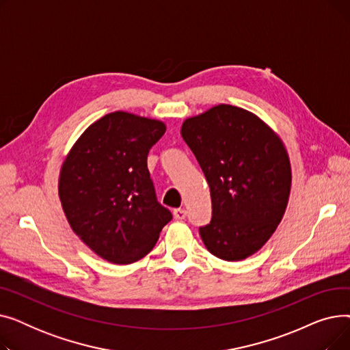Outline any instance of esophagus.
Here are the masks:
<instances>
[{"label":"esophagus","instance_id":"34e87169","mask_svg":"<svg viewBox=\"0 0 350 350\" xmlns=\"http://www.w3.org/2000/svg\"><path fill=\"white\" fill-rule=\"evenodd\" d=\"M173 214H174V218H176V219H180V221H181V219H185V218L187 217V211H186L185 208H176V210L173 211Z\"/></svg>","mask_w":350,"mask_h":350}]
</instances>
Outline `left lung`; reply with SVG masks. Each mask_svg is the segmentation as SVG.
I'll return each mask as SVG.
<instances>
[{"label": "left lung", "instance_id": "1", "mask_svg": "<svg viewBox=\"0 0 350 350\" xmlns=\"http://www.w3.org/2000/svg\"><path fill=\"white\" fill-rule=\"evenodd\" d=\"M181 136L203 170L211 221L201 240L217 258L240 261L258 251L285 213L291 165L282 142L248 110L218 105L183 123Z\"/></svg>", "mask_w": 350, "mask_h": 350}]
</instances>
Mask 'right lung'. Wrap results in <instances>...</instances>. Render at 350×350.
Returning <instances> with one entry per match:
<instances>
[{"label": "right lung", "mask_w": 350, "mask_h": 350, "mask_svg": "<svg viewBox=\"0 0 350 350\" xmlns=\"http://www.w3.org/2000/svg\"><path fill=\"white\" fill-rule=\"evenodd\" d=\"M164 132L159 120L109 113L86 129L62 165L59 197L68 221L110 262L143 258L173 218L157 201L147 169V156Z\"/></svg>", "instance_id": "obj_1"}]
</instances>
